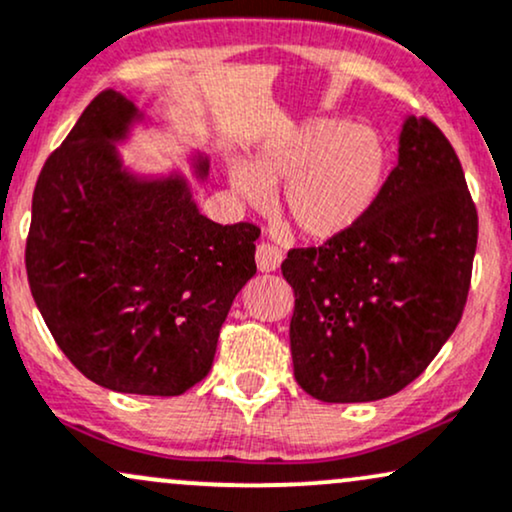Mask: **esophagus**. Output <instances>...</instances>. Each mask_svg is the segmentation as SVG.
<instances>
[{
    "mask_svg": "<svg viewBox=\"0 0 512 512\" xmlns=\"http://www.w3.org/2000/svg\"><path fill=\"white\" fill-rule=\"evenodd\" d=\"M255 260H257V269H260V272H274V269H279V264L283 260V252L276 248V245L262 240L255 250Z\"/></svg>",
    "mask_w": 512,
    "mask_h": 512,
    "instance_id": "1",
    "label": "esophagus"
}]
</instances>
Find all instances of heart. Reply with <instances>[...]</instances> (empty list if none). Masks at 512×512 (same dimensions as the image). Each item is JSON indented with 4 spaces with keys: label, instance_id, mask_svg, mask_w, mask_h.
I'll list each match as a JSON object with an SVG mask.
<instances>
[{
    "label": "heart",
    "instance_id": "obj_1",
    "mask_svg": "<svg viewBox=\"0 0 512 512\" xmlns=\"http://www.w3.org/2000/svg\"><path fill=\"white\" fill-rule=\"evenodd\" d=\"M386 176V150L374 131L341 119H310L276 135L252 164H231V186L264 207L283 183V217L307 238L341 236L367 214Z\"/></svg>",
    "mask_w": 512,
    "mask_h": 512
}]
</instances>
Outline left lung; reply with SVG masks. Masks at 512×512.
<instances>
[{
  "instance_id": "1",
  "label": "left lung",
  "mask_w": 512,
  "mask_h": 512,
  "mask_svg": "<svg viewBox=\"0 0 512 512\" xmlns=\"http://www.w3.org/2000/svg\"><path fill=\"white\" fill-rule=\"evenodd\" d=\"M477 207L453 145L408 116L398 164L353 229L281 264L295 293L293 374L324 403H369L415 381L463 317Z\"/></svg>"
}]
</instances>
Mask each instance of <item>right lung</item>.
Masks as SVG:
<instances>
[{"label": "right lung", "instance_id": "right-lung-1", "mask_svg": "<svg viewBox=\"0 0 512 512\" xmlns=\"http://www.w3.org/2000/svg\"><path fill=\"white\" fill-rule=\"evenodd\" d=\"M143 114L104 90L47 157L26 243L30 293L57 346L95 384L181 396L207 377L233 298L257 272L248 221L200 214L186 178H138L114 140ZM207 176V157L197 159Z\"/></svg>", "mask_w": 512, "mask_h": 512}]
</instances>
